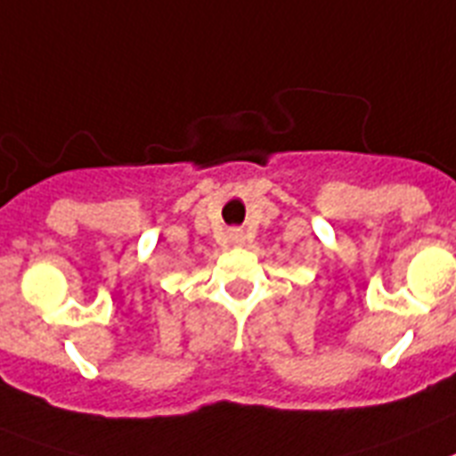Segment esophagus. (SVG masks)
I'll return each mask as SVG.
<instances>
[{
	"label": "esophagus",
	"mask_w": 456,
	"mask_h": 456,
	"mask_svg": "<svg viewBox=\"0 0 456 456\" xmlns=\"http://www.w3.org/2000/svg\"><path fill=\"white\" fill-rule=\"evenodd\" d=\"M237 237H240V235H237Z\"/></svg>",
	"instance_id": "34e87169"
}]
</instances>
